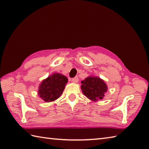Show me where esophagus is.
I'll list each match as a JSON object with an SVG mask.
<instances>
[{"label": "esophagus", "mask_w": 149, "mask_h": 149, "mask_svg": "<svg viewBox=\"0 0 149 149\" xmlns=\"http://www.w3.org/2000/svg\"><path fill=\"white\" fill-rule=\"evenodd\" d=\"M78 81H79L78 77H75L72 79V83H78Z\"/></svg>", "instance_id": "obj_1"}]
</instances>
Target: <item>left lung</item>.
Here are the masks:
<instances>
[{
  "instance_id": "obj_1",
  "label": "left lung",
  "mask_w": 149,
  "mask_h": 149,
  "mask_svg": "<svg viewBox=\"0 0 149 149\" xmlns=\"http://www.w3.org/2000/svg\"><path fill=\"white\" fill-rule=\"evenodd\" d=\"M82 92L93 102L102 100L107 92V86L102 79L91 75L81 81Z\"/></svg>"
}]
</instances>
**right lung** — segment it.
<instances>
[{"instance_id":"obj_1","label":"right lung","mask_w":149,"mask_h":149,"mask_svg":"<svg viewBox=\"0 0 149 149\" xmlns=\"http://www.w3.org/2000/svg\"><path fill=\"white\" fill-rule=\"evenodd\" d=\"M68 83V79L59 73H54L40 83L38 94L45 102H50L61 97Z\"/></svg>"}]
</instances>
